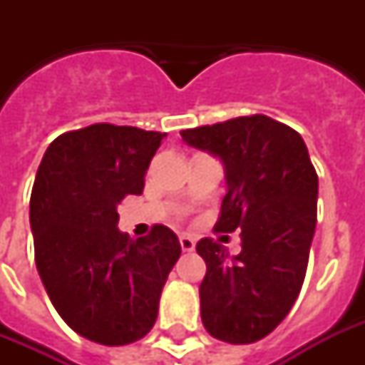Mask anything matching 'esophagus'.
Wrapping results in <instances>:
<instances>
[{
    "label": "esophagus",
    "instance_id": "34e87169",
    "mask_svg": "<svg viewBox=\"0 0 365 365\" xmlns=\"http://www.w3.org/2000/svg\"><path fill=\"white\" fill-rule=\"evenodd\" d=\"M180 244H182V250L183 252H193L195 250V239L193 237H189V235H182L180 237Z\"/></svg>",
    "mask_w": 365,
    "mask_h": 365
}]
</instances>
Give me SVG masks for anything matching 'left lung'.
<instances>
[{
    "mask_svg": "<svg viewBox=\"0 0 365 365\" xmlns=\"http://www.w3.org/2000/svg\"><path fill=\"white\" fill-rule=\"evenodd\" d=\"M183 142L225 166L227 195L214 229H240L239 255L212 239L197 242L206 261L199 288L206 331L231 345L263 339L282 322L305 280L317 227L318 176L303 138L267 115L180 132Z\"/></svg>",
    "mask_w": 365,
    "mask_h": 365,
    "instance_id": "8db88e82",
    "label": "left lung"
}]
</instances>
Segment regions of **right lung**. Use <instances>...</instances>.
I'll return each mask as SVG.
<instances>
[{
    "instance_id": "add662e5",
    "label": "right lung",
    "mask_w": 365,
    "mask_h": 365,
    "mask_svg": "<svg viewBox=\"0 0 365 365\" xmlns=\"http://www.w3.org/2000/svg\"><path fill=\"white\" fill-rule=\"evenodd\" d=\"M165 132L96 123L60 134L43 155L30 197L37 272L62 320L100 345L153 328L168 272L182 254L165 225L132 240L117 206L142 195Z\"/></svg>"
}]
</instances>
